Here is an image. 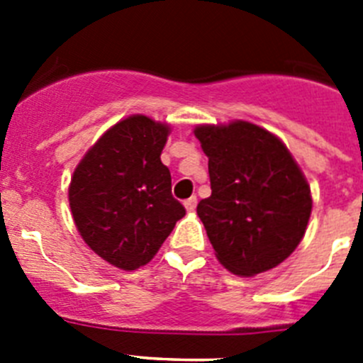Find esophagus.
I'll use <instances>...</instances> for the list:
<instances>
[{
  "instance_id": "esophagus-1",
  "label": "esophagus",
  "mask_w": 363,
  "mask_h": 363,
  "mask_svg": "<svg viewBox=\"0 0 363 363\" xmlns=\"http://www.w3.org/2000/svg\"><path fill=\"white\" fill-rule=\"evenodd\" d=\"M196 203H198V198L196 196H191V198H189V200L184 201L185 209H187L189 213H192V211L196 209Z\"/></svg>"
}]
</instances>
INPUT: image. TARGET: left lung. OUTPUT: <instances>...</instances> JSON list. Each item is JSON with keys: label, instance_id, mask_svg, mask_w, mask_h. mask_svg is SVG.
<instances>
[{"label": "left lung", "instance_id": "1", "mask_svg": "<svg viewBox=\"0 0 363 363\" xmlns=\"http://www.w3.org/2000/svg\"><path fill=\"white\" fill-rule=\"evenodd\" d=\"M211 196L196 207L220 264L255 277L281 264L303 238L313 200L287 147L258 125H200Z\"/></svg>", "mask_w": 363, "mask_h": 363}]
</instances>
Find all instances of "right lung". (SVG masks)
<instances>
[{
  "label": "right lung",
  "instance_id": "right-lung-1",
  "mask_svg": "<svg viewBox=\"0 0 363 363\" xmlns=\"http://www.w3.org/2000/svg\"><path fill=\"white\" fill-rule=\"evenodd\" d=\"M169 127L130 116L99 138L74 171L69 201L82 238L114 267L149 264L185 216L160 160Z\"/></svg>",
  "mask_w": 363,
  "mask_h": 363
}]
</instances>
